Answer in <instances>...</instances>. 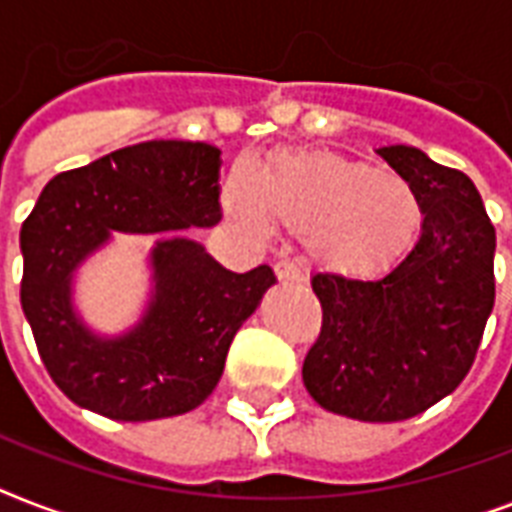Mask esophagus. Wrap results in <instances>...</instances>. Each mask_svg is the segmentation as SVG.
<instances>
[{
    "mask_svg": "<svg viewBox=\"0 0 512 512\" xmlns=\"http://www.w3.org/2000/svg\"><path fill=\"white\" fill-rule=\"evenodd\" d=\"M276 276L281 281H303V265L292 260V257H281L276 263Z\"/></svg>",
    "mask_w": 512,
    "mask_h": 512,
    "instance_id": "1",
    "label": "esophagus"
}]
</instances>
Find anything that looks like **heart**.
<instances>
[{"label":"heart","instance_id":"obj_1","mask_svg":"<svg viewBox=\"0 0 512 512\" xmlns=\"http://www.w3.org/2000/svg\"><path fill=\"white\" fill-rule=\"evenodd\" d=\"M239 220L268 215L308 233L316 255L335 265H377L396 257L420 225V199L404 177L332 154L279 156L233 172L225 185Z\"/></svg>","mask_w":512,"mask_h":512}]
</instances>
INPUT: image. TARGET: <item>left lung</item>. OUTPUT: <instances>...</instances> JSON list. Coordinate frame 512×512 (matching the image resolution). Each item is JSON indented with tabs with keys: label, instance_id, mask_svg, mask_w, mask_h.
Returning a JSON list of instances; mask_svg holds the SVG:
<instances>
[{
	"label": "left lung",
	"instance_id": "1",
	"mask_svg": "<svg viewBox=\"0 0 512 512\" xmlns=\"http://www.w3.org/2000/svg\"><path fill=\"white\" fill-rule=\"evenodd\" d=\"M380 156L420 199V239L380 279L313 276L321 332L303 382L329 412L398 422L457 390L476 361L494 308L497 233L465 172L412 146Z\"/></svg>",
	"mask_w": 512,
	"mask_h": 512
}]
</instances>
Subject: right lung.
I'll return each instance as SVG.
<instances>
[{
    "instance_id": "obj_1",
    "label": "right lung",
    "mask_w": 512,
    "mask_h": 512,
    "mask_svg": "<svg viewBox=\"0 0 512 512\" xmlns=\"http://www.w3.org/2000/svg\"><path fill=\"white\" fill-rule=\"evenodd\" d=\"M217 177L215 146L146 140L44 185L20 228V305L44 369L74 404L146 422L191 412L215 390L233 335L276 284L268 265L231 273L196 241H162L146 319L108 342L76 321L68 281L111 231L183 233L220 223Z\"/></svg>"
}]
</instances>
